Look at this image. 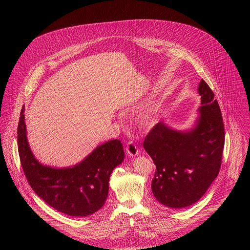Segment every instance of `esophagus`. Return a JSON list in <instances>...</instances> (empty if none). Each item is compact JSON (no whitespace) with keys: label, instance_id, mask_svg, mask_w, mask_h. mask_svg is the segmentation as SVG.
I'll return each instance as SVG.
<instances>
[{"label":"esophagus","instance_id":"obj_1","mask_svg":"<svg viewBox=\"0 0 250 250\" xmlns=\"http://www.w3.org/2000/svg\"><path fill=\"white\" fill-rule=\"evenodd\" d=\"M126 154L129 155L130 157L133 156H136V155H139V149H138V146L133 143V142H129L127 143L126 145Z\"/></svg>","mask_w":250,"mask_h":250}]
</instances>
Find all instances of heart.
Instances as JSON below:
<instances>
[{
  "instance_id": "1",
  "label": "heart",
  "mask_w": 250,
  "mask_h": 250,
  "mask_svg": "<svg viewBox=\"0 0 250 250\" xmlns=\"http://www.w3.org/2000/svg\"><path fill=\"white\" fill-rule=\"evenodd\" d=\"M140 120L145 125H154L158 120V112L154 106L146 107L140 114Z\"/></svg>"
}]
</instances>
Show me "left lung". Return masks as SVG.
Listing matches in <instances>:
<instances>
[{
  "instance_id": "left-lung-1",
  "label": "left lung",
  "mask_w": 250,
  "mask_h": 250,
  "mask_svg": "<svg viewBox=\"0 0 250 250\" xmlns=\"http://www.w3.org/2000/svg\"><path fill=\"white\" fill-rule=\"evenodd\" d=\"M198 93L201 107L190 128L176 130L160 122L143 142L156 167L152 192L158 202L172 209L198 202L221 166L225 133L220 107L203 80Z\"/></svg>"
}]
</instances>
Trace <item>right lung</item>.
I'll use <instances>...</instances> for the list:
<instances>
[{"label": "right lung", "mask_w": 250, "mask_h": 250, "mask_svg": "<svg viewBox=\"0 0 250 250\" xmlns=\"http://www.w3.org/2000/svg\"><path fill=\"white\" fill-rule=\"evenodd\" d=\"M22 107L18 126V146L24 174L31 188L60 213L82 217L98 211L107 200L109 177L125 158L123 144L112 140L97 146L74 166L55 167L40 163L27 139Z\"/></svg>", "instance_id": "obj_1"}]
</instances>
